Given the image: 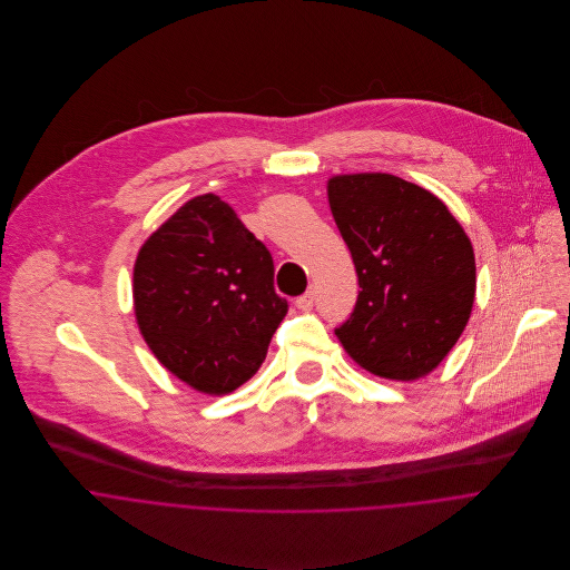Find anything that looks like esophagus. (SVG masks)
<instances>
[{
    "mask_svg": "<svg viewBox=\"0 0 570 570\" xmlns=\"http://www.w3.org/2000/svg\"><path fill=\"white\" fill-rule=\"evenodd\" d=\"M314 303H316V292L314 289H309V292H305L303 296L296 298V307L303 309V312H309L314 307Z\"/></svg>",
    "mask_w": 570,
    "mask_h": 570,
    "instance_id": "esophagus-1",
    "label": "esophagus"
}]
</instances>
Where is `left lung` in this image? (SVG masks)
<instances>
[{
  "label": "left lung",
  "mask_w": 570,
  "mask_h": 570,
  "mask_svg": "<svg viewBox=\"0 0 570 570\" xmlns=\"http://www.w3.org/2000/svg\"><path fill=\"white\" fill-rule=\"evenodd\" d=\"M326 195L362 287L351 318L335 328L337 340L373 375H428L472 314L470 237L436 195L389 173L335 175Z\"/></svg>",
  "instance_id": "8db88e82"
}]
</instances>
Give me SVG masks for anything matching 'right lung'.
Instances as JSON below:
<instances>
[{
	"mask_svg": "<svg viewBox=\"0 0 570 570\" xmlns=\"http://www.w3.org/2000/svg\"><path fill=\"white\" fill-rule=\"evenodd\" d=\"M134 312L154 355L206 395H226L263 364L287 314L274 261L217 195L186 202L134 265Z\"/></svg>",
	"mask_w": 570,
	"mask_h": 570,
	"instance_id": "1",
	"label": "right lung"
}]
</instances>
